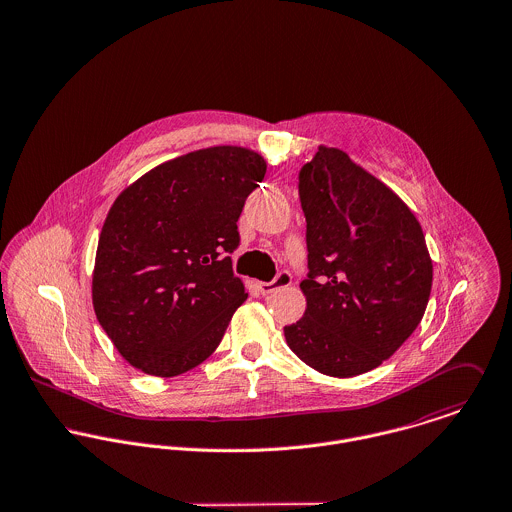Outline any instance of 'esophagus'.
<instances>
[{
	"label": "esophagus",
	"instance_id": "1",
	"mask_svg": "<svg viewBox=\"0 0 512 512\" xmlns=\"http://www.w3.org/2000/svg\"><path fill=\"white\" fill-rule=\"evenodd\" d=\"M290 283H292L290 273H288V271H281V273L275 277V281H271V283H257V288L261 290V294H271L273 290L284 288V286H288Z\"/></svg>",
	"mask_w": 512,
	"mask_h": 512
}]
</instances>
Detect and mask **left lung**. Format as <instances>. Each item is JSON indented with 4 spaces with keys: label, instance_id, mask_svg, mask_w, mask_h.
I'll return each mask as SVG.
<instances>
[{
    "label": "left lung",
    "instance_id": "8db88e82",
    "mask_svg": "<svg viewBox=\"0 0 512 512\" xmlns=\"http://www.w3.org/2000/svg\"><path fill=\"white\" fill-rule=\"evenodd\" d=\"M306 216L304 316L284 326L312 369L355 377L389 359L420 324L432 259L416 216L347 153L320 145L298 174Z\"/></svg>",
    "mask_w": 512,
    "mask_h": 512
}]
</instances>
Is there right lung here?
Returning <instances> with one entry per match:
<instances>
[{"mask_svg": "<svg viewBox=\"0 0 512 512\" xmlns=\"http://www.w3.org/2000/svg\"><path fill=\"white\" fill-rule=\"evenodd\" d=\"M265 159L220 145L167 161L108 212L92 275L94 312L121 357L155 377L206 361L247 292L231 271L245 198Z\"/></svg>", "mask_w": 512, "mask_h": 512, "instance_id": "obj_1", "label": "right lung"}]
</instances>
